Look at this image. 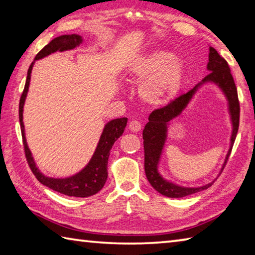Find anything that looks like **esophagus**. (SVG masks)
Instances as JSON below:
<instances>
[{
    "label": "esophagus",
    "instance_id": "1",
    "mask_svg": "<svg viewBox=\"0 0 255 255\" xmlns=\"http://www.w3.org/2000/svg\"><path fill=\"white\" fill-rule=\"evenodd\" d=\"M129 129H130L132 132L140 131L141 130V124L138 123L137 120H132V122L129 123Z\"/></svg>",
    "mask_w": 255,
    "mask_h": 255
}]
</instances>
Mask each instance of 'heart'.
Wrapping results in <instances>:
<instances>
[{"label": "heart", "instance_id": "obj_1", "mask_svg": "<svg viewBox=\"0 0 255 255\" xmlns=\"http://www.w3.org/2000/svg\"><path fill=\"white\" fill-rule=\"evenodd\" d=\"M131 79L140 83L139 96L150 106H163L174 100L182 89L185 67L182 60L167 50L157 49L136 60Z\"/></svg>", "mask_w": 255, "mask_h": 255}]
</instances>
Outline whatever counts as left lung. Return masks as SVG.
I'll use <instances>...</instances> for the list:
<instances>
[{"mask_svg": "<svg viewBox=\"0 0 255 255\" xmlns=\"http://www.w3.org/2000/svg\"><path fill=\"white\" fill-rule=\"evenodd\" d=\"M207 70L210 73L198 85L194 87L191 91L176 98L172 103L166 106V107L154 110L150 114L149 118H148L149 122L146 124L145 128H143L142 138L143 150H145L146 177L151 186L154 187L155 191L164 196L170 198L185 197L192 195V194L204 191V189L210 187L215 182L214 179L211 183L196 187L180 186V185L172 182V180L166 179L159 172L160 159L161 156H163L166 140H167L168 127L170 122L183 114L184 110L187 108V106L191 104L194 96L197 94V91L203 86L210 85V83L216 86L223 92L225 99L228 101V110L231 124H232V132H231L230 137V147L228 154L225 156L221 172L223 170L226 161L229 159L234 140L237 138L240 122V104L238 98V90L237 87H235L233 77L231 75L228 62L217 53V51L213 47H210Z\"/></svg>", "mask_w": 255, "mask_h": 255, "instance_id": "obj_1", "label": "left lung"}]
</instances>
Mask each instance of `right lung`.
<instances>
[{"mask_svg":"<svg viewBox=\"0 0 255 255\" xmlns=\"http://www.w3.org/2000/svg\"><path fill=\"white\" fill-rule=\"evenodd\" d=\"M83 42V38L79 34H64L54 38L49 44L40 51L36 54L34 61L31 63L27 70L26 81L24 86V90L20 99V106H18V118H20L21 125V132L23 145H24V151L27 159V163L34 176L38 178L41 184L47 186L55 192H59L68 196L75 197H89L98 193L108 177V158L110 155V149H112L115 141L123 135L127 125V118H117L113 119L105 125L104 130L101 132L99 141L97 143L94 155L85 167L80 172L76 173L75 175L69 176V177L63 178H54L50 176H45L43 173H41L38 166H36L33 156L27 146L26 138H25V129L24 124H23V107H24L25 99L29 91L30 80H31V72L36 60L43 59L48 57L51 53L63 52V51L72 50L77 48Z\"/></svg>","mask_w":255,"mask_h":255,"instance_id":"obj_1","label":"right lung"}]
</instances>
